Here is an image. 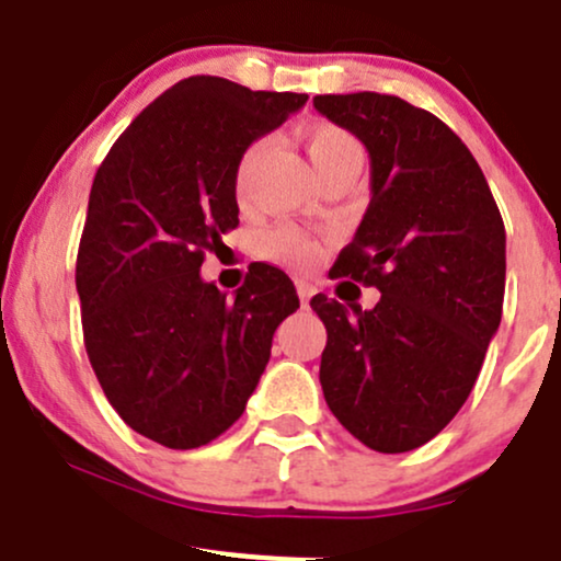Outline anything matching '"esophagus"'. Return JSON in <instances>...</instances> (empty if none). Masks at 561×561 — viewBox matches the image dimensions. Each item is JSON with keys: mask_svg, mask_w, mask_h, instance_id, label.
<instances>
[{"mask_svg": "<svg viewBox=\"0 0 561 561\" xmlns=\"http://www.w3.org/2000/svg\"><path fill=\"white\" fill-rule=\"evenodd\" d=\"M296 290H298V298H301V304H304V307H307V304H309V298L314 296V287L309 285V282L298 279V282H296Z\"/></svg>", "mask_w": 561, "mask_h": 561, "instance_id": "1", "label": "esophagus"}]
</instances>
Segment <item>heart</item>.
I'll use <instances>...</instances> for the list:
<instances>
[{
	"label": "heart",
	"instance_id": "1",
	"mask_svg": "<svg viewBox=\"0 0 561 561\" xmlns=\"http://www.w3.org/2000/svg\"><path fill=\"white\" fill-rule=\"evenodd\" d=\"M304 144H307L309 160H312L314 171H320L328 162L339 160V157L344 154H360L358 140H355L347 129L333 127V124H314V127H309L307 135H304ZM260 149H263V146L252 144L244 154H241L239 168H236V192H239V195H244L249 171H252ZM263 254L268 260H276V263L293 265V268H309L317 260V254H320V247H317V241L312 236L304 233V230L282 225V228H274L265 236Z\"/></svg>",
	"mask_w": 561,
	"mask_h": 561
}]
</instances>
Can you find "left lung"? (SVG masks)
Here are the masks:
<instances>
[{"label":"left lung","instance_id":"left-lung-1","mask_svg":"<svg viewBox=\"0 0 561 561\" xmlns=\"http://www.w3.org/2000/svg\"><path fill=\"white\" fill-rule=\"evenodd\" d=\"M369 151L371 201L331 276L382 293L375 309L317 293L320 386L336 421L380 454L437 437L472 393L502 320L505 225L485 175L434 113L393 94H320Z\"/></svg>","mask_w":561,"mask_h":561}]
</instances>
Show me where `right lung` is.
Wrapping results in <instances>:
<instances>
[{"mask_svg": "<svg viewBox=\"0 0 561 561\" xmlns=\"http://www.w3.org/2000/svg\"><path fill=\"white\" fill-rule=\"evenodd\" d=\"M307 100L184 78L135 116L94 175L76 263L83 344L113 410L165 448H201L239 421L274 331L298 309L274 265L249 268L233 298L201 265L239 225L241 154Z\"/></svg>", "mask_w": 561, "mask_h": 561, "instance_id": "obj_1", "label": "right lung"}]
</instances>
